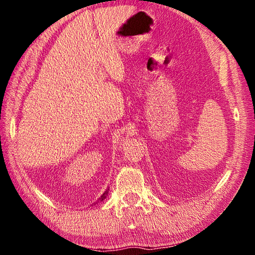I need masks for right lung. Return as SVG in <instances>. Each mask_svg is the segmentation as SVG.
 Here are the masks:
<instances>
[{
	"mask_svg": "<svg viewBox=\"0 0 255 255\" xmlns=\"http://www.w3.org/2000/svg\"><path fill=\"white\" fill-rule=\"evenodd\" d=\"M108 193H109V191H108V190H106L105 193H103V195H102L100 198H99V199H100V201H103V200H105V198H107Z\"/></svg>",
	"mask_w": 255,
	"mask_h": 255,
	"instance_id": "right-lung-1",
	"label": "right lung"
}]
</instances>
